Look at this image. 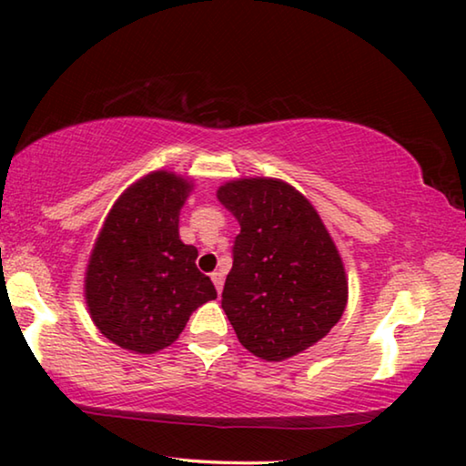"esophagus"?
Returning a JSON list of instances; mask_svg holds the SVG:
<instances>
[{"label":"esophagus","mask_w":466,"mask_h":466,"mask_svg":"<svg viewBox=\"0 0 466 466\" xmlns=\"http://www.w3.org/2000/svg\"><path fill=\"white\" fill-rule=\"evenodd\" d=\"M211 279H213V284H216V290L221 292V288H224V271H213Z\"/></svg>","instance_id":"esophagus-1"}]
</instances>
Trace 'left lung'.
<instances>
[{
    "mask_svg": "<svg viewBox=\"0 0 466 466\" xmlns=\"http://www.w3.org/2000/svg\"><path fill=\"white\" fill-rule=\"evenodd\" d=\"M238 219L221 309L255 357L284 360L319 342L349 300L344 263L315 207L276 178H240L218 190Z\"/></svg>",
    "mask_w": 466,
    "mask_h": 466,
    "instance_id": "obj_1",
    "label": "left lung"
}]
</instances>
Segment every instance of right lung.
Listing matches in <instances>:
<instances>
[{
	"label": "right lung",
	"instance_id": "obj_1",
	"mask_svg": "<svg viewBox=\"0 0 466 466\" xmlns=\"http://www.w3.org/2000/svg\"><path fill=\"white\" fill-rule=\"evenodd\" d=\"M193 182L166 169L124 190L88 257L85 297L91 319L114 344L137 354L166 349L188 317L218 299L184 245L178 216Z\"/></svg>",
	"mask_w": 466,
	"mask_h": 466
}]
</instances>
